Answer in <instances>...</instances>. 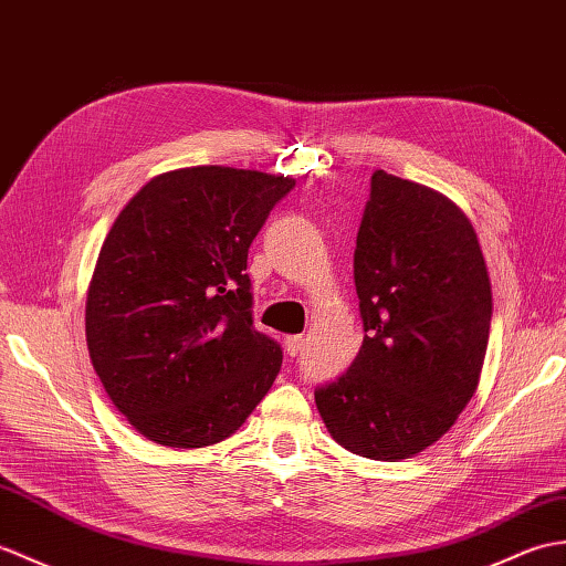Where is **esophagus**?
<instances>
[{
    "label": "esophagus",
    "instance_id": "esophagus-1",
    "mask_svg": "<svg viewBox=\"0 0 566 566\" xmlns=\"http://www.w3.org/2000/svg\"><path fill=\"white\" fill-rule=\"evenodd\" d=\"M301 345H304V335H292V337L284 339V349H286L289 357H298Z\"/></svg>",
    "mask_w": 566,
    "mask_h": 566
}]
</instances>
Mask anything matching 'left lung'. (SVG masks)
Wrapping results in <instances>:
<instances>
[{"label": "left lung", "instance_id": "1", "mask_svg": "<svg viewBox=\"0 0 566 566\" xmlns=\"http://www.w3.org/2000/svg\"><path fill=\"white\" fill-rule=\"evenodd\" d=\"M354 286L364 343L315 405L347 451L400 461L439 441L478 388L492 323L478 233L443 195L374 170Z\"/></svg>", "mask_w": 566, "mask_h": 566}]
</instances>
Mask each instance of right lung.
<instances>
[{
	"instance_id": "add662e5",
	"label": "right lung",
	"mask_w": 566,
	"mask_h": 566,
	"mask_svg": "<svg viewBox=\"0 0 566 566\" xmlns=\"http://www.w3.org/2000/svg\"><path fill=\"white\" fill-rule=\"evenodd\" d=\"M296 180L195 166L149 180L117 214L86 296L91 364L149 441L202 449L265 398L282 347L253 325L248 268Z\"/></svg>"
}]
</instances>
